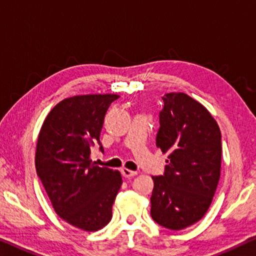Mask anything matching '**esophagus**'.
Masks as SVG:
<instances>
[{
  "label": "esophagus",
  "mask_w": 256,
  "mask_h": 256,
  "mask_svg": "<svg viewBox=\"0 0 256 256\" xmlns=\"http://www.w3.org/2000/svg\"><path fill=\"white\" fill-rule=\"evenodd\" d=\"M120 172H122V176H123L124 178L136 176L138 174L136 171H131V170H128V168H122Z\"/></svg>",
  "instance_id": "1"
}]
</instances>
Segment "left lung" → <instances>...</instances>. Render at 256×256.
I'll return each mask as SVG.
<instances>
[{"label":"left lung","mask_w":256,"mask_h":256,"mask_svg":"<svg viewBox=\"0 0 256 256\" xmlns=\"http://www.w3.org/2000/svg\"><path fill=\"white\" fill-rule=\"evenodd\" d=\"M156 146L168 152L163 176H152L150 214L164 228L182 230L208 212L221 171V132L202 104L182 92L166 93Z\"/></svg>","instance_id":"1"}]
</instances>
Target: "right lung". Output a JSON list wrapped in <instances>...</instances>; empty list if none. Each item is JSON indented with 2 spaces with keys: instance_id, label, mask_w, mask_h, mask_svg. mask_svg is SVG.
Returning <instances> with one entry per match:
<instances>
[{
  "instance_id": "right-lung-1",
  "label": "right lung",
  "mask_w": 256,
  "mask_h": 256,
  "mask_svg": "<svg viewBox=\"0 0 256 256\" xmlns=\"http://www.w3.org/2000/svg\"><path fill=\"white\" fill-rule=\"evenodd\" d=\"M117 94L75 96L48 112L38 138L35 166L56 213L70 224L96 231L112 220L122 186L118 171L92 163L104 116Z\"/></svg>"
}]
</instances>
